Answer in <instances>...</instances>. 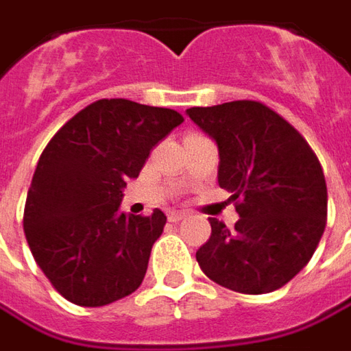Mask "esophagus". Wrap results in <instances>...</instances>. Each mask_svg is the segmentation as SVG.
<instances>
[{
  "mask_svg": "<svg viewBox=\"0 0 351 351\" xmlns=\"http://www.w3.org/2000/svg\"><path fill=\"white\" fill-rule=\"evenodd\" d=\"M184 217V213H180V211H171V213H169V221H171V223H178V221H182Z\"/></svg>",
  "mask_w": 351,
  "mask_h": 351,
  "instance_id": "34e87169",
  "label": "esophagus"
}]
</instances>
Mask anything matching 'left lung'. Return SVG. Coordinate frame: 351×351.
<instances>
[{"instance_id":"8db88e82","label":"left lung","mask_w":351,"mask_h":351,"mask_svg":"<svg viewBox=\"0 0 351 351\" xmlns=\"http://www.w3.org/2000/svg\"><path fill=\"white\" fill-rule=\"evenodd\" d=\"M188 117L219 145V186L232 192L234 230L209 219L195 259L213 282L267 294L309 263L326 225V182L315 152L271 107L238 99L190 107Z\"/></svg>"}]
</instances>
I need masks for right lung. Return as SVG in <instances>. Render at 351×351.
<instances>
[{"mask_svg":"<svg viewBox=\"0 0 351 351\" xmlns=\"http://www.w3.org/2000/svg\"><path fill=\"white\" fill-rule=\"evenodd\" d=\"M182 121L175 109L97 99L45 145L23 225L36 263L65 300L101 307L142 285L167 217L119 213L123 188Z\"/></svg>","mask_w":351,"mask_h":351,"instance_id":"add662e5","label":"right lung"}]
</instances>
